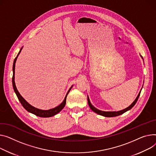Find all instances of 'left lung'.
I'll return each instance as SVG.
<instances>
[{"label": "left lung", "instance_id": "8db88e82", "mask_svg": "<svg viewBox=\"0 0 156 156\" xmlns=\"http://www.w3.org/2000/svg\"><path fill=\"white\" fill-rule=\"evenodd\" d=\"M140 57L142 58V59L144 60L142 56L140 55ZM142 88H141L140 92L139 93V94H138L137 97H136V99H135V100L132 102V104H131L130 106H129L127 108H125V109H123V110H120V111H117V112H116V111H115V112H105V111L100 110L97 109V108H95L94 106H93V105L91 104L90 101V98H89L88 96L87 95L88 105H89V107H90V108H91V110H93V112H95V113H97V114H98V115H101V116H103V117H113L119 116V115H122V114H123V113H125V112H127L128 110H130L135 105H136V103L137 101L138 100V98H139V96H140V92H141Z\"/></svg>", "mask_w": 156, "mask_h": 156}]
</instances>
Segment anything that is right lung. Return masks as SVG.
Wrapping results in <instances>:
<instances>
[{
  "mask_svg": "<svg viewBox=\"0 0 156 156\" xmlns=\"http://www.w3.org/2000/svg\"><path fill=\"white\" fill-rule=\"evenodd\" d=\"M23 47H22L21 48H20L19 52L18 55H17V56L16 57L14 61V63H13V67H12V71H13V76H12V86H13V88H14V90L16 93V94L19 99V100L20 101V103H21L22 105L23 106V107L29 112L33 113V114H34L36 116H38V117H53L55 115H56L57 113H58L60 111H61V110L63 109L65 105H66V97H67V95L69 93V91L71 90V88L73 87L72 85L70 88L69 89L68 91L67 92L66 95L65 96V98L64 99V100L63 101V102H62L60 105H59L58 106L53 108H51V109H49V110H41V109H39V108H37L33 106H32L31 105H30L29 103L21 96L20 95V94L19 93V92L18 91L17 88H16V83H15V66H16V60L17 59V57L19 55L20 51H21L22 49H23Z\"/></svg>",
  "mask_w": 156,
  "mask_h": 156,
  "instance_id": "add662e5",
  "label": "right lung"
}]
</instances>
